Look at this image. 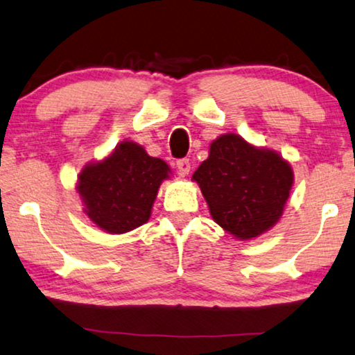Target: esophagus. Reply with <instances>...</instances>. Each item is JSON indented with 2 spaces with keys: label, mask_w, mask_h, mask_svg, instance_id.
Segmentation results:
<instances>
[{
  "label": "esophagus",
  "mask_w": 355,
  "mask_h": 355,
  "mask_svg": "<svg viewBox=\"0 0 355 355\" xmlns=\"http://www.w3.org/2000/svg\"><path fill=\"white\" fill-rule=\"evenodd\" d=\"M177 168H178V173L180 175H188L189 171H191V164H189V159L187 157H183V159H178L177 161Z\"/></svg>",
  "instance_id": "34e87169"
}]
</instances>
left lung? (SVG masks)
Segmentation results:
<instances>
[{
	"label": "left lung",
	"mask_w": 355,
	"mask_h": 355,
	"mask_svg": "<svg viewBox=\"0 0 355 355\" xmlns=\"http://www.w3.org/2000/svg\"><path fill=\"white\" fill-rule=\"evenodd\" d=\"M211 218L237 239H252L277 223L293 184L290 164L236 134L211 141L193 173Z\"/></svg>",
	"instance_id": "obj_1"
}]
</instances>
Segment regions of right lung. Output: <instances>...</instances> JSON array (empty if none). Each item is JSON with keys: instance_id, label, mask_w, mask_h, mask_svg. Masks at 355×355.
<instances>
[{"instance_id": "add662e5", "label": "right lung", "mask_w": 355, "mask_h": 355, "mask_svg": "<svg viewBox=\"0 0 355 355\" xmlns=\"http://www.w3.org/2000/svg\"><path fill=\"white\" fill-rule=\"evenodd\" d=\"M171 168L135 141L125 140L108 157L87 164L78 177L84 211L98 228L123 234L151 216L153 202Z\"/></svg>"}]
</instances>
